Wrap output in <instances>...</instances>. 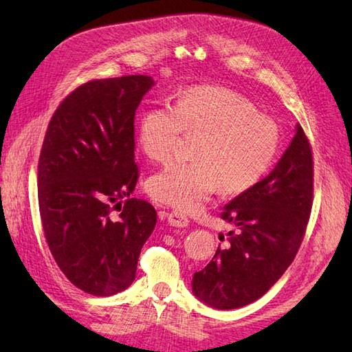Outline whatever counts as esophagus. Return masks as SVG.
I'll use <instances>...</instances> for the list:
<instances>
[{"label": "esophagus", "instance_id": "esophagus-1", "mask_svg": "<svg viewBox=\"0 0 352 352\" xmlns=\"http://www.w3.org/2000/svg\"><path fill=\"white\" fill-rule=\"evenodd\" d=\"M168 222L169 226L177 227V228H186L189 226V219L180 212H170L168 214Z\"/></svg>", "mask_w": 352, "mask_h": 352}]
</instances>
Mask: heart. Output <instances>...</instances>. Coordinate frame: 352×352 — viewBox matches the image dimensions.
<instances>
[{
	"label": "heart",
	"instance_id": "1",
	"mask_svg": "<svg viewBox=\"0 0 352 352\" xmlns=\"http://www.w3.org/2000/svg\"><path fill=\"white\" fill-rule=\"evenodd\" d=\"M183 133L198 136L193 160L172 163L146 182L155 201L182 212L199 210L219 189L223 195L251 190L280 148L278 125L248 98L218 86L189 87L174 106L146 109L139 145L148 159L163 163L177 154Z\"/></svg>",
	"mask_w": 352,
	"mask_h": 352
}]
</instances>
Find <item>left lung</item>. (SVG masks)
Masks as SVG:
<instances>
[{"mask_svg":"<svg viewBox=\"0 0 352 352\" xmlns=\"http://www.w3.org/2000/svg\"><path fill=\"white\" fill-rule=\"evenodd\" d=\"M311 204V148L298 124L271 174L223 207L221 218L234 230L228 233V242L218 246L210 263L193 274V295L218 310L257 301L294 261Z\"/></svg>","mask_w":352,"mask_h":352,"instance_id":"left-lung-1","label":"left lung"}]
</instances>
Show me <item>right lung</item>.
<instances>
[{
    "mask_svg": "<svg viewBox=\"0 0 352 352\" xmlns=\"http://www.w3.org/2000/svg\"><path fill=\"white\" fill-rule=\"evenodd\" d=\"M154 85L148 76L89 81L62 101L43 139V233L66 278L95 296L116 295L134 281L157 222L151 204L130 198L139 178L134 113Z\"/></svg>",
    "mask_w": 352,
    "mask_h": 352,
    "instance_id": "right-lung-1",
    "label": "right lung"
}]
</instances>
